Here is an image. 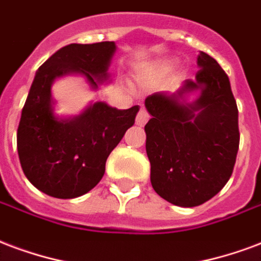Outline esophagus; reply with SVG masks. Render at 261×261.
<instances>
[{"label":"esophagus","instance_id":"obj_1","mask_svg":"<svg viewBox=\"0 0 261 261\" xmlns=\"http://www.w3.org/2000/svg\"><path fill=\"white\" fill-rule=\"evenodd\" d=\"M148 119H150V115L147 113V110L142 107V109L139 110L138 115H136V125H139V126H144Z\"/></svg>","mask_w":261,"mask_h":261}]
</instances>
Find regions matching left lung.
<instances>
[{
  "instance_id": "8db88e82",
  "label": "left lung",
  "mask_w": 261,
  "mask_h": 261,
  "mask_svg": "<svg viewBox=\"0 0 261 261\" xmlns=\"http://www.w3.org/2000/svg\"><path fill=\"white\" fill-rule=\"evenodd\" d=\"M197 63L194 81L186 80L176 93L156 92L144 101L151 115L144 130L152 189L183 207L202 205L226 186L240 147L230 80L205 52H199ZM194 90L201 95L187 103L185 95Z\"/></svg>"
}]
</instances>
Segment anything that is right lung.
Instances as JSON below:
<instances>
[{"mask_svg":"<svg viewBox=\"0 0 261 261\" xmlns=\"http://www.w3.org/2000/svg\"><path fill=\"white\" fill-rule=\"evenodd\" d=\"M113 41L70 44L35 72L17 128V152L30 183L50 197L70 199L91 191L105 175L106 161L133 123L139 106L117 110L96 101L78 117H55L52 84L81 74L96 89L109 78Z\"/></svg>","mask_w":261,"mask_h":261,"instance_id":"obj_1","label":"right lung"}]
</instances>
